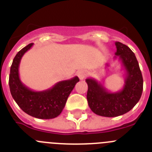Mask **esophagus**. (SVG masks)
Wrapping results in <instances>:
<instances>
[{"label": "esophagus", "instance_id": "1", "mask_svg": "<svg viewBox=\"0 0 152 152\" xmlns=\"http://www.w3.org/2000/svg\"><path fill=\"white\" fill-rule=\"evenodd\" d=\"M86 75H87V73H86L84 71H80V72L77 73V76H78V77L80 80H83V79L86 77Z\"/></svg>", "mask_w": 152, "mask_h": 152}]
</instances>
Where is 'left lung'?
Returning a JSON list of instances; mask_svg holds the SVG:
<instances>
[{"mask_svg": "<svg viewBox=\"0 0 152 152\" xmlns=\"http://www.w3.org/2000/svg\"><path fill=\"white\" fill-rule=\"evenodd\" d=\"M115 53L126 72L123 89L110 92L94 78H87V100L91 110L96 115L116 117L128 113L140 100L143 90V78L139 62L133 52L127 45L116 42ZM109 66L108 64H106Z\"/></svg>", "mask_w": 152, "mask_h": 152, "instance_id": "obj_1", "label": "left lung"}]
</instances>
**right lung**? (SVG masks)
Masks as SVG:
<instances>
[{
  "label": "right lung",
  "mask_w": 152,
  "mask_h": 152,
  "mask_svg": "<svg viewBox=\"0 0 152 152\" xmlns=\"http://www.w3.org/2000/svg\"><path fill=\"white\" fill-rule=\"evenodd\" d=\"M33 45V43H30L24 47L13 58L9 76L10 91L17 105L28 115L38 119H53L62 112L67 99L79 78L75 76L69 80H61L45 91L29 89L20 78L19 66L23 55Z\"/></svg>",
  "instance_id": "right-lung-1"
}]
</instances>
